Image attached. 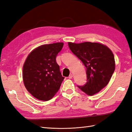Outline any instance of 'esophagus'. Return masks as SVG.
I'll use <instances>...</instances> for the list:
<instances>
[{"label": "esophagus", "mask_w": 132, "mask_h": 132, "mask_svg": "<svg viewBox=\"0 0 132 132\" xmlns=\"http://www.w3.org/2000/svg\"><path fill=\"white\" fill-rule=\"evenodd\" d=\"M68 78H69V79H72V78H73V75H72V74H70Z\"/></svg>", "instance_id": "34e87169"}]
</instances>
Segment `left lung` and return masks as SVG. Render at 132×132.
I'll return each mask as SVG.
<instances>
[{
    "mask_svg": "<svg viewBox=\"0 0 132 132\" xmlns=\"http://www.w3.org/2000/svg\"><path fill=\"white\" fill-rule=\"evenodd\" d=\"M68 46L86 68L87 82L78 87L88 95L98 93L108 84L114 73L112 52L107 46L96 42H68Z\"/></svg>",
    "mask_w": 132,
    "mask_h": 132,
    "instance_id": "8db88e82",
    "label": "left lung"
}]
</instances>
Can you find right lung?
<instances>
[{"instance_id":"obj_1","label":"right lung","mask_w":132,"mask_h":132,"mask_svg":"<svg viewBox=\"0 0 132 132\" xmlns=\"http://www.w3.org/2000/svg\"><path fill=\"white\" fill-rule=\"evenodd\" d=\"M63 47L58 42L39 46L28 55L23 66V81L27 90L39 100L48 101L59 90L62 77L56 57Z\"/></svg>"}]
</instances>
